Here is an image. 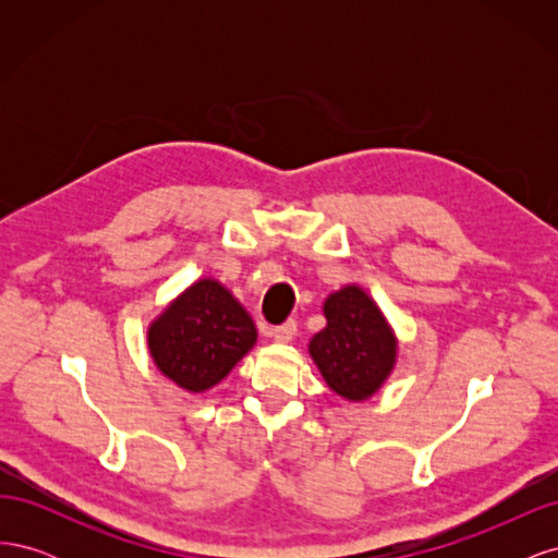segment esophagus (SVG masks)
<instances>
[{
    "label": "esophagus",
    "instance_id": "obj_1",
    "mask_svg": "<svg viewBox=\"0 0 558 558\" xmlns=\"http://www.w3.org/2000/svg\"><path fill=\"white\" fill-rule=\"evenodd\" d=\"M295 332H298L295 320H286V324H281V326H277V328H272V340H275V342L286 344V342H291V340H293Z\"/></svg>",
    "mask_w": 558,
    "mask_h": 558
}]
</instances>
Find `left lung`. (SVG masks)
I'll return each instance as SVG.
<instances>
[{
    "instance_id": "1",
    "label": "left lung",
    "mask_w": 558,
    "mask_h": 558,
    "mask_svg": "<svg viewBox=\"0 0 558 558\" xmlns=\"http://www.w3.org/2000/svg\"><path fill=\"white\" fill-rule=\"evenodd\" d=\"M326 328L310 340V356L337 396L351 402L373 398L391 377L398 337L359 283H347L324 302Z\"/></svg>"
}]
</instances>
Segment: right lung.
Returning a JSON list of instances; mask_svg holds the SVG:
<instances>
[{"label": "right lung", "instance_id": "add662e5", "mask_svg": "<svg viewBox=\"0 0 558 558\" xmlns=\"http://www.w3.org/2000/svg\"><path fill=\"white\" fill-rule=\"evenodd\" d=\"M146 340L160 375L183 391L205 393L246 356L258 332L240 300L205 277L150 320Z\"/></svg>", "mask_w": 558, "mask_h": 558}]
</instances>
